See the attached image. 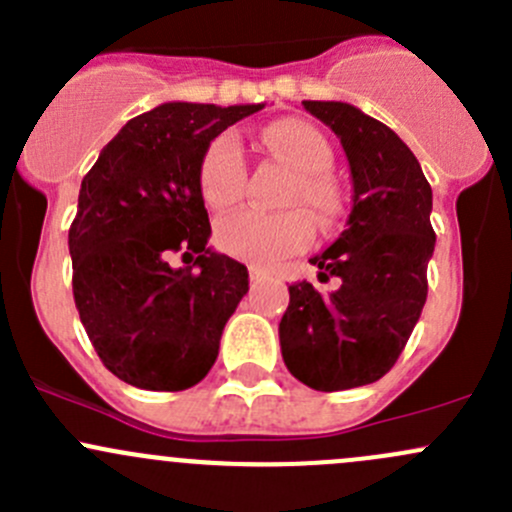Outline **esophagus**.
<instances>
[{
	"mask_svg": "<svg viewBox=\"0 0 512 512\" xmlns=\"http://www.w3.org/2000/svg\"><path fill=\"white\" fill-rule=\"evenodd\" d=\"M265 280V272L260 270V267H250V282H260Z\"/></svg>",
	"mask_w": 512,
	"mask_h": 512,
	"instance_id": "1",
	"label": "esophagus"
}]
</instances>
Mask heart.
Masks as SVG:
<instances>
[{
    "instance_id": "heart-1",
    "label": "heart",
    "mask_w": 512,
    "mask_h": 512,
    "mask_svg": "<svg viewBox=\"0 0 512 512\" xmlns=\"http://www.w3.org/2000/svg\"><path fill=\"white\" fill-rule=\"evenodd\" d=\"M262 143L282 158L294 173L285 193V213L237 210L215 225V245L225 255L257 267H270L314 240L317 227L329 230L342 220L344 195L329 173L334 163L327 138L299 118H282L262 131ZM247 183V160L235 133H220L205 148L198 168L200 195L213 210H227L242 198Z\"/></svg>"
}]
</instances>
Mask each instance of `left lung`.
I'll return each instance as SVG.
<instances>
[{
	"mask_svg": "<svg viewBox=\"0 0 512 512\" xmlns=\"http://www.w3.org/2000/svg\"><path fill=\"white\" fill-rule=\"evenodd\" d=\"M342 141L354 183L349 227L322 255L319 282L289 287L280 322L289 374L317 391L374 384L396 364L428 294L436 245L431 185L404 141L376 118L342 101H302Z\"/></svg>",
	"mask_w": 512,
	"mask_h": 512,
	"instance_id": "8db88e82",
	"label": "left lung"
}]
</instances>
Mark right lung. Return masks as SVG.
<instances>
[{"label":"right lung","mask_w":512,"mask_h":512,"mask_svg":"<svg viewBox=\"0 0 512 512\" xmlns=\"http://www.w3.org/2000/svg\"><path fill=\"white\" fill-rule=\"evenodd\" d=\"M255 106L163 103L131 118L84 175L69 227L74 302L98 359L126 384L183 391L218 359L247 267L208 245L198 168ZM180 256L188 268H173Z\"/></svg>","instance_id":"1"}]
</instances>
